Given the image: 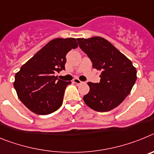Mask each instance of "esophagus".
I'll return each mask as SVG.
<instances>
[{"mask_svg":"<svg viewBox=\"0 0 154 154\" xmlns=\"http://www.w3.org/2000/svg\"><path fill=\"white\" fill-rule=\"evenodd\" d=\"M73 82H74V83H75V84H82V82H83L80 81L79 79H73Z\"/></svg>","mask_w":154,"mask_h":154,"instance_id":"esophagus-1","label":"esophagus"}]
</instances>
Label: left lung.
<instances>
[{
	"label": "left lung",
	"mask_w": 154,
	"mask_h": 154,
	"mask_svg": "<svg viewBox=\"0 0 154 154\" xmlns=\"http://www.w3.org/2000/svg\"><path fill=\"white\" fill-rule=\"evenodd\" d=\"M79 47L101 71L99 83L88 82L85 104L97 112H107L118 106L130 93L137 80V69L131 61L101 37L77 38Z\"/></svg>",
	"instance_id": "8db88e82"
}]
</instances>
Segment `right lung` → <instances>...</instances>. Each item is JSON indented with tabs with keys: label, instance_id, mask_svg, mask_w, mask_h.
Listing matches in <instances>:
<instances>
[{
	"label": "right lung",
	"instance_id": "right-lung-1",
	"mask_svg": "<svg viewBox=\"0 0 154 154\" xmlns=\"http://www.w3.org/2000/svg\"><path fill=\"white\" fill-rule=\"evenodd\" d=\"M77 47L73 38L53 39L16 73L14 89L31 112L48 115L60 108L65 88L72 82L58 79L55 73L65 69L67 53Z\"/></svg>",
	"mask_w": 154,
	"mask_h": 154
}]
</instances>
